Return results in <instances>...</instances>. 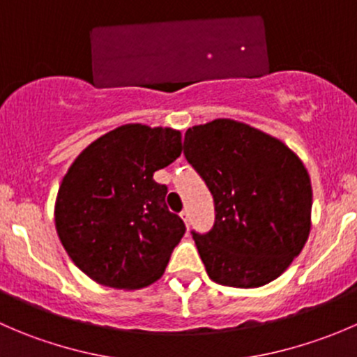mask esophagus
I'll list each match as a JSON object with an SVG mask.
<instances>
[{
	"label": "esophagus",
	"mask_w": 357,
	"mask_h": 357,
	"mask_svg": "<svg viewBox=\"0 0 357 357\" xmlns=\"http://www.w3.org/2000/svg\"><path fill=\"white\" fill-rule=\"evenodd\" d=\"M179 215H181V219H183V221H185V225H188V221H190V212H188V208H185V211L179 212Z\"/></svg>",
	"instance_id": "esophagus-1"
}]
</instances>
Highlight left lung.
Instances as JSON below:
<instances>
[{"label":"left lung","instance_id":"8db88e82","mask_svg":"<svg viewBox=\"0 0 357 357\" xmlns=\"http://www.w3.org/2000/svg\"><path fill=\"white\" fill-rule=\"evenodd\" d=\"M185 157L214 199L211 231H192L208 278L236 289L278 278L311 229V179L301 158L231 119L190 128Z\"/></svg>","mask_w":357,"mask_h":357}]
</instances>
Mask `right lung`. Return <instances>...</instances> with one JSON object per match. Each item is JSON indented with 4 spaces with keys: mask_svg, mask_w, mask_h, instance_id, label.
I'll return each instance as SVG.
<instances>
[{
    "mask_svg": "<svg viewBox=\"0 0 357 357\" xmlns=\"http://www.w3.org/2000/svg\"><path fill=\"white\" fill-rule=\"evenodd\" d=\"M179 155L181 132L143 124L121 126L79 153L60 185L55 225L84 275L124 290L160 278L186 228L153 172Z\"/></svg>",
    "mask_w": 357,
    "mask_h": 357,
    "instance_id": "1",
    "label": "right lung"
}]
</instances>
